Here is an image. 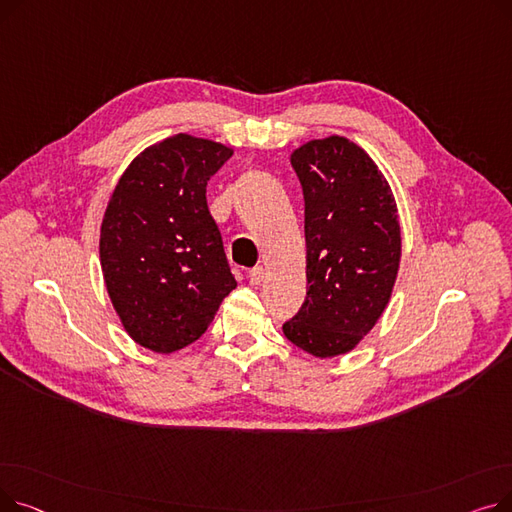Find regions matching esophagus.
Listing matches in <instances>:
<instances>
[{"mask_svg":"<svg viewBox=\"0 0 512 512\" xmlns=\"http://www.w3.org/2000/svg\"><path fill=\"white\" fill-rule=\"evenodd\" d=\"M265 276H267V270L263 265H257V267H253V270H249V282L255 286L261 284L265 280Z\"/></svg>","mask_w":512,"mask_h":512,"instance_id":"obj_1","label":"esophagus"}]
</instances>
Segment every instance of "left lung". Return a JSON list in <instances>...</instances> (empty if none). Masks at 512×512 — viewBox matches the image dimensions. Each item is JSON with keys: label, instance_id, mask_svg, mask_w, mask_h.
I'll list each match as a JSON object with an SVG mask.
<instances>
[{"label": "left lung", "instance_id": "obj_1", "mask_svg": "<svg viewBox=\"0 0 512 512\" xmlns=\"http://www.w3.org/2000/svg\"><path fill=\"white\" fill-rule=\"evenodd\" d=\"M290 164L305 197L307 299L282 330L301 351L332 359L357 348L390 303L398 207L378 164L340 134L303 143Z\"/></svg>", "mask_w": 512, "mask_h": 512}]
</instances>
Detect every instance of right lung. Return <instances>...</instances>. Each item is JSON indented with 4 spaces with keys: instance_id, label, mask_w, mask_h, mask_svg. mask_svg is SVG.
<instances>
[{
    "instance_id": "add662e5",
    "label": "right lung",
    "mask_w": 512,
    "mask_h": 512,
    "mask_svg": "<svg viewBox=\"0 0 512 512\" xmlns=\"http://www.w3.org/2000/svg\"><path fill=\"white\" fill-rule=\"evenodd\" d=\"M232 153L178 132L134 157L107 201L103 282L126 334L153 353L199 340L236 288L205 199L207 180Z\"/></svg>"
}]
</instances>
